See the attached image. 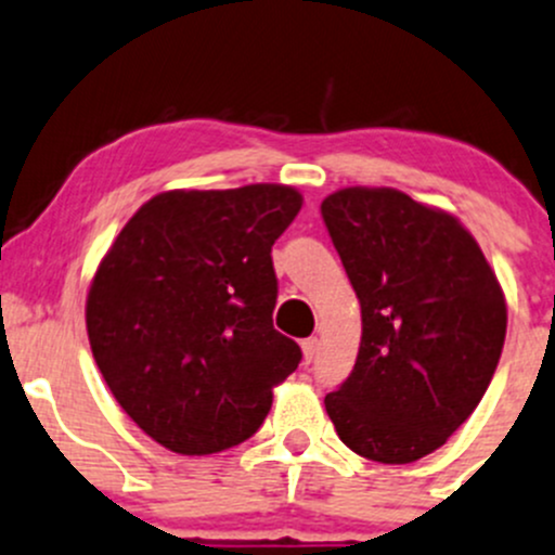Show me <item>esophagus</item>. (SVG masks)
Here are the masks:
<instances>
[{"mask_svg":"<svg viewBox=\"0 0 555 555\" xmlns=\"http://www.w3.org/2000/svg\"><path fill=\"white\" fill-rule=\"evenodd\" d=\"M317 351H319V337H308V340H302V359H306V364H311V361L317 359Z\"/></svg>","mask_w":555,"mask_h":555,"instance_id":"esophagus-1","label":"esophagus"}]
</instances>
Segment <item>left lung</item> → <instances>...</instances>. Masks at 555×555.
Masks as SVG:
<instances>
[{
	"label": "left lung",
	"instance_id": "1",
	"mask_svg": "<svg viewBox=\"0 0 555 555\" xmlns=\"http://www.w3.org/2000/svg\"><path fill=\"white\" fill-rule=\"evenodd\" d=\"M322 218L361 302L351 375L326 415L356 454L404 465L476 410L505 343L498 276L457 218L393 189H343Z\"/></svg>",
	"mask_w": 555,
	"mask_h": 555
}]
</instances>
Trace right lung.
Masks as SVG:
<instances>
[{"label":"right lung","mask_w":555,"mask_h":555,"mask_svg":"<svg viewBox=\"0 0 555 555\" xmlns=\"http://www.w3.org/2000/svg\"><path fill=\"white\" fill-rule=\"evenodd\" d=\"M287 185L167 191L132 215L87 295L103 380L178 454L247 441L302 351L273 330L271 247L300 212Z\"/></svg>","instance_id":"obj_1"}]
</instances>
